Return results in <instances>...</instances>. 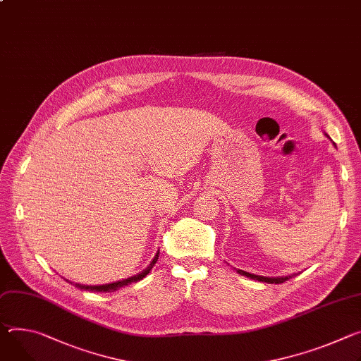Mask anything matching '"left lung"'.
<instances>
[{"mask_svg": "<svg viewBox=\"0 0 361 361\" xmlns=\"http://www.w3.org/2000/svg\"><path fill=\"white\" fill-rule=\"evenodd\" d=\"M325 137H329L325 134ZM330 138V137H329ZM240 275H243V276H247V278H250V279H255V281H259V282H267V283H283L285 281H288L289 278H292V276H295V274H292V275H289V276H262V275H255V274H249V272H246V271H238Z\"/></svg>", "mask_w": 361, "mask_h": 361, "instance_id": "1", "label": "left lung"}]
</instances>
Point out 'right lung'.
I'll list each match as a JSON object with an SVG mask.
<instances>
[{
  "instance_id": "1",
  "label": "right lung",
  "mask_w": 361,
  "mask_h": 361,
  "mask_svg": "<svg viewBox=\"0 0 361 361\" xmlns=\"http://www.w3.org/2000/svg\"><path fill=\"white\" fill-rule=\"evenodd\" d=\"M158 253H159V250H157L154 259L149 262V265H148L142 272H140V274H137V275H134V276H129V278H126V279H121V281L111 282V283H104V285H82V283H75V285H76V288H80V289H83V290H92V292H115V290H118L119 288H123V286H126V285H130L133 282H138V281H141L142 278H145V276L149 274V271L152 269V267L155 265V262H157V259H158ZM68 282H69V281H68Z\"/></svg>"
}]
</instances>
